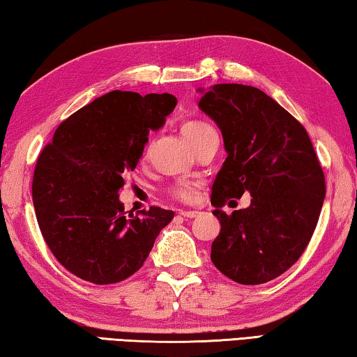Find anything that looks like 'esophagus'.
<instances>
[{
    "label": "esophagus",
    "mask_w": 357,
    "mask_h": 357,
    "mask_svg": "<svg viewBox=\"0 0 357 357\" xmlns=\"http://www.w3.org/2000/svg\"><path fill=\"white\" fill-rule=\"evenodd\" d=\"M179 214L183 217H187V219H192V217L198 215V211H187V209H181Z\"/></svg>",
    "instance_id": "34e87169"
}]
</instances>
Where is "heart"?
I'll return each mask as SVG.
<instances>
[{
    "label": "heart",
    "mask_w": 357,
    "mask_h": 357,
    "mask_svg": "<svg viewBox=\"0 0 357 357\" xmlns=\"http://www.w3.org/2000/svg\"><path fill=\"white\" fill-rule=\"evenodd\" d=\"M208 130H213V128L208 126L206 123H202V121H185V123H183V126H181V134H183L187 143L195 142L197 138H200L203 134H206ZM170 193L173 197L179 198V200L190 202L193 200V197H195V189H193V185L187 183H179L174 187H172Z\"/></svg>",
    "instance_id": "obj_1"
}]
</instances>
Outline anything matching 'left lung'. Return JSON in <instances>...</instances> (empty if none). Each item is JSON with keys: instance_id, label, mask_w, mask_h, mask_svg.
<instances>
[{"instance_id": "left-lung-1", "label": "left lung", "mask_w": 357, "mask_h": 357, "mask_svg": "<svg viewBox=\"0 0 357 357\" xmlns=\"http://www.w3.org/2000/svg\"><path fill=\"white\" fill-rule=\"evenodd\" d=\"M200 93L198 107L219 126L227 151L211 195L220 222L211 259L228 279L259 285L310 243L326 195L323 168L304 126L261 89L220 83ZM244 191L251 206L223 213L227 198Z\"/></svg>"}]
</instances>
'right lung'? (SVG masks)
Returning a JSON list of instances; mask_svg holds the SVG:
<instances>
[{"mask_svg":"<svg viewBox=\"0 0 357 357\" xmlns=\"http://www.w3.org/2000/svg\"><path fill=\"white\" fill-rule=\"evenodd\" d=\"M178 100L173 94L110 91L63 121L33 178L36 217L48 249L80 279L110 285L146 261L173 211L124 213L119 189Z\"/></svg>","mask_w":357,"mask_h":357,"instance_id":"right-lung-1","label":"right lung"}]
</instances>
